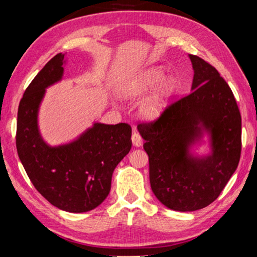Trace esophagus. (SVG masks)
I'll use <instances>...</instances> for the list:
<instances>
[{
  "instance_id": "esophagus-1",
  "label": "esophagus",
  "mask_w": 257,
  "mask_h": 257,
  "mask_svg": "<svg viewBox=\"0 0 257 257\" xmlns=\"http://www.w3.org/2000/svg\"><path fill=\"white\" fill-rule=\"evenodd\" d=\"M132 140H133L134 146H136V147L143 146V141H144V140H143V137H141L140 134L136 132V130H134L133 136H132Z\"/></svg>"
}]
</instances>
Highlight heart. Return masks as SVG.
Segmentation results:
<instances>
[{
	"mask_svg": "<svg viewBox=\"0 0 257 257\" xmlns=\"http://www.w3.org/2000/svg\"><path fill=\"white\" fill-rule=\"evenodd\" d=\"M163 77V72L159 68H152L148 72L140 75L139 77L128 83L125 87V96L129 98H137L144 95L147 90H149L151 87L159 83ZM174 88L173 79L169 78L162 84L160 90L157 94L151 97L149 100L145 102V105L141 107V112L145 117H155L159 113L163 107H165L167 97L171 94Z\"/></svg>",
	"mask_w": 257,
	"mask_h": 257,
	"instance_id": "obj_1",
	"label": "heart"
}]
</instances>
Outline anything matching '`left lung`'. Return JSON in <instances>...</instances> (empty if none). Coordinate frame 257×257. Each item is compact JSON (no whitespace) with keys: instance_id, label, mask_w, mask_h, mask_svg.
Instances as JSON below:
<instances>
[{"instance_id":"8db88e82","label":"left lung","mask_w":257,"mask_h":257,"mask_svg":"<svg viewBox=\"0 0 257 257\" xmlns=\"http://www.w3.org/2000/svg\"><path fill=\"white\" fill-rule=\"evenodd\" d=\"M192 91L168 105L160 116L138 130L149 156L151 189L174 211H195L214 202L238 166L242 118L233 92L211 64L190 55ZM199 123L211 130L213 154L204 160L185 155L188 141L199 135Z\"/></svg>"}]
</instances>
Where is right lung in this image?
Instances as JSON below:
<instances>
[{
	"instance_id": "right-lung-1",
	"label": "right lung",
	"mask_w": 257,
	"mask_h": 257,
	"mask_svg": "<svg viewBox=\"0 0 257 257\" xmlns=\"http://www.w3.org/2000/svg\"><path fill=\"white\" fill-rule=\"evenodd\" d=\"M65 54L48 62L24 91L19 105L16 149L35 189L58 209H95L110 191L114 168L132 149V127L95 123L74 143L51 148L37 129V110L45 88L63 76Z\"/></svg>"
}]
</instances>
